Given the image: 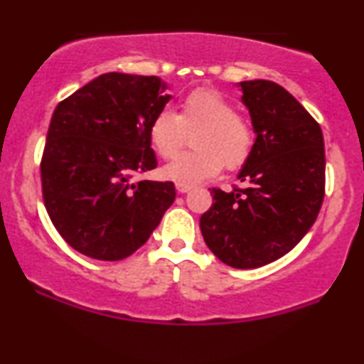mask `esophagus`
Returning <instances> with one entry per match:
<instances>
[{
	"label": "esophagus",
	"mask_w": 364,
	"mask_h": 364,
	"mask_svg": "<svg viewBox=\"0 0 364 364\" xmlns=\"http://www.w3.org/2000/svg\"><path fill=\"white\" fill-rule=\"evenodd\" d=\"M176 190H178V193H188V191H191L193 190V186L191 185H176Z\"/></svg>",
	"instance_id": "esophagus-1"
}]
</instances>
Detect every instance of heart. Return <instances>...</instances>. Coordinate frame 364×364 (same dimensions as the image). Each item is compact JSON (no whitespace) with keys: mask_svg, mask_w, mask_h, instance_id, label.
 <instances>
[{"mask_svg":"<svg viewBox=\"0 0 364 364\" xmlns=\"http://www.w3.org/2000/svg\"><path fill=\"white\" fill-rule=\"evenodd\" d=\"M193 152L183 154L164 168V176L179 185H195L217 176L225 166L237 169L252 156L255 128L246 116L223 94L196 89L183 97L179 112L162 109L149 127V139L159 157L173 159L186 145Z\"/></svg>","mask_w":364,"mask_h":364,"instance_id":"1","label":"heart"}]
</instances>
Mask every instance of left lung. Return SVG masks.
I'll return each mask as SVG.
<instances>
[{"instance_id": "8db88e82", "label": "left lung", "mask_w": 364, "mask_h": 364, "mask_svg": "<svg viewBox=\"0 0 364 364\" xmlns=\"http://www.w3.org/2000/svg\"><path fill=\"white\" fill-rule=\"evenodd\" d=\"M257 133L252 156L231 193L212 188L200 217L210 252L235 269H257L291 252L310 231L325 196L320 124L284 87L241 82Z\"/></svg>"}]
</instances>
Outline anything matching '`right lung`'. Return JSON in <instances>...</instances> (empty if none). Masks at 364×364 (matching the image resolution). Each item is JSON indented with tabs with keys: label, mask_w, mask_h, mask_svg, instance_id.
Returning <instances> with one entry per match:
<instances>
[{
	"label": "right lung",
	"mask_w": 364,
	"mask_h": 364,
	"mask_svg": "<svg viewBox=\"0 0 364 364\" xmlns=\"http://www.w3.org/2000/svg\"><path fill=\"white\" fill-rule=\"evenodd\" d=\"M157 77L104 73L56 106L41 183L49 219L73 250L116 262L135 253L176 196L157 168L149 127L171 95Z\"/></svg>",
	"instance_id": "right-lung-1"
}]
</instances>
